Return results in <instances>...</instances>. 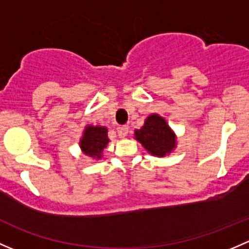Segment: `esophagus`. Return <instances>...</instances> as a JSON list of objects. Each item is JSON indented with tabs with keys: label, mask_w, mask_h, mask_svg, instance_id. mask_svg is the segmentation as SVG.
Instances as JSON below:
<instances>
[{
	"label": "esophagus",
	"mask_w": 249,
	"mask_h": 249,
	"mask_svg": "<svg viewBox=\"0 0 249 249\" xmlns=\"http://www.w3.org/2000/svg\"><path fill=\"white\" fill-rule=\"evenodd\" d=\"M127 131H129V127L126 126V125H119V126L117 127V132H118V136L119 137H125L127 135Z\"/></svg>",
	"instance_id": "34e87169"
}]
</instances>
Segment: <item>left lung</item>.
I'll use <instances>...</instances> for the list:
<instances>
[{"instance_id":"left-lung-1","label":"left lung","mask_w":249,"mask_h":249,"mask_svg":"<svg viewBox=\"0 0 249 249\" xmlns=\"http://www.w3.org/2000/svg\"><path fill=\"white\" fill-rule=\"evenodd\" d=\"M134 139L139 141L149 154L157 158H165L177 147L175 131L166 119L157 113L148 115L141 129H135Z\"/></svg>"}]
</instances>
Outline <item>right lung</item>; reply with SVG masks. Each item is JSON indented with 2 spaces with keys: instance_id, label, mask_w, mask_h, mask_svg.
I'll return each mask as SVG.
<instances>
[{
  "instance_id": "obj_1",
  "label": "right lung",
  "mask_w": 249,
  "mask_h": 249,
  "mask_svg": "<svg viewBox=\"0 0 249 249\" xmlns=\"http://www.w3.org/2000/svg\"><path fill=\"white\" fill-rule=\"evenodd\" d=\"M108 129L101 125H87L79 140V148L84 155L94 160L104 157L105 148L108 144Z\"/></svg>"
}]
</instances>
